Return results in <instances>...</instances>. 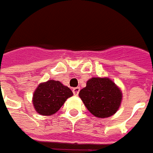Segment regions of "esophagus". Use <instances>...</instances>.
I'll return each instance as SVG.
<instances>
[{"mask_svg":"<svg viewBox=\"0 0 153 153\" xmlns=\"http://www.w3.org/2000/svg\"><path fill=\"white\" fill-rule=\"evenodd\" d=\"M79 91H80V87H75V88L72 89V92L75 96H77L79 94Z\"/></svg>","mask_w":153,"mask_h":153,"instance_id":"34e87169","label":"esophagus"}]
</instances>
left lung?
Returning a JSON list of instances; mask_svg holds the SVG:
<instances>
[{
  "mask_svg": "<svg viewBox=\"0 0 153 153\" xmlns=\"http://www.w3.org/2000/svg\"><path fill=\"white\" fill-rule=\"evenodd\" d=\"M79 96L89 111L99 118H107L116 113L122 100V93L111 80L100 77L87 81Z\"/></svg>",
  "mask_w": 153,
  "mask_h": 153,
  "instance_id": "1",
  "label": "left lung"
}]
</instances>
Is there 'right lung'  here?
<instances>
[{"label":"right lung","mask_w":153,"mask_h":153,"mask_svg":"<svg viewBox=\"0 0 153 153\" xmlns=\"http://www.w3.org/2000/svg\"><path fill=\"white\" fill-rule=\"evenodd\" d=\"M72 95L68 86L58 81L50 80L38 86L33 94V106L40 114L51 115L58 111L66 100Z\"/></svg>","instance_id":"1"}]
</instances>
